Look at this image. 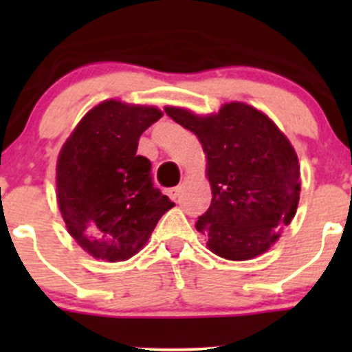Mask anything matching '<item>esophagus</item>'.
<instances>
[{"label": "esophagus", "mask_w": 352, "mask_h": 352, "mask_svg": "<svg viewBox=\"0 0 352 352\" xmlns=\"http://www.w3.org/2000/svg\"><path fill=\"white\" fill-rule=\"evenodd\" d=\"M166 194H168V197L172 199V201H177V197H179V194H180V189L179 187H173V189L166 190Z\"/></svg>", "instance_id": "34e87169"}]
</instances>
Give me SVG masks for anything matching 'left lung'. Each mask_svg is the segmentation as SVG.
I'll return each mask as SVG.
<instances>
[{
  "mask_svg": "<svg viewBox=\"0 0 352 352\" xmlns=\"http://www.w3.org/2000/svg\"><path fill=\"white\" fill-rule=\"evenodd\" d=\"M165 112L196 134L208 158L212 199L196 228L209 250L228 261L269 250L300 201V165L289 140L265 113L242 102L211 116L179 107Z\"/></svg>",
  "mask_w": 352,
  "mask_h": 352,
  "instance_id": "1",
  "label": "left lung"
}]
</instances>
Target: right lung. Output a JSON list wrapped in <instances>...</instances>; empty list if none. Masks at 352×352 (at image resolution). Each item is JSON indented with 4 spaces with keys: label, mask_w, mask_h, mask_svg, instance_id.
Masks as SVG:
<instances>
[{
    "label": "right lung",
    "mask_w": 352,
    "mask_h": 352,
    "mask_svg": "<svg viewBox=\"0 0 352 352\" xmlns=\"http://www.w3.org/2000/svg\"><path fill=\"white\" fill-rule=\"evenodd\" d=\"M162 110L105 100L80 120L56 166L58 204L69 235L95 258L127 261L173 202L153 186L140 136Z\"/></svg>",
    "instance_id": "add662e5"
}]
</instances>
